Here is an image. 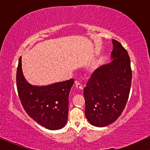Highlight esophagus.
Listing matches in <instances>:
<instances>
[{
    "instance_id": "esophagus-1",
    "label": "esophagus",
    "mask_w": 150,
    "mask_h": 150,
    "mask_svg": "<svg viewBox=\"0 0 150 150\" xmlns=\"http://www.w3.org/2000/svg\"><path fill=\"white\" fill-rule=\"evenodd\" d=\"M75 87H76V89H78V90H79V91H82L83 89V86H81V85L79 83H77V81L75 82Z\"/></svg>"
}]
</instances>
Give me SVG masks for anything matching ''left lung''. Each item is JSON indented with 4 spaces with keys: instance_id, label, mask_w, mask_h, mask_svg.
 <instances>
[{
    "instance_id": "8db88e82",
    "label": "left lung",
    "mask_w": 150,
    "mask_h": 150,
    "mask_svg": "<svg viewBox=\"0 0 150 150\" xmlns=\"http://www.w3.org/2000/svg\"><path fill=\"white\" fill-rule=\"evenodd\" d=\"M110 63L98 68L83 89L85 115L89 123L104 127L117 120L130 92L132 71L128 52L120 42L112 40Z\"/></svg>"
}]
</instances>
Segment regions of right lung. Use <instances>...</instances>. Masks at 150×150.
Returning a JSON list of instances; mask_svg holds the SVG:
<instances>
[{
	"label": "right lung",
	"mask_w": 150,
	"mask_h": 150,
	"mask_svg": "<svg viewBox=\"0 0 150 150\" xmlns=\"http://www.w3.org/2000/svg\"><path fill=\"white\" fill-rule=\"evenodd\" d=\"M16 81L22 106L32 119L49 130H58L65 126L68 119L69 95L74 79L48 86H33L24 77L20 57Z\"/></svg>",
	"instance_id": "add662e5"
}]
</instances>
